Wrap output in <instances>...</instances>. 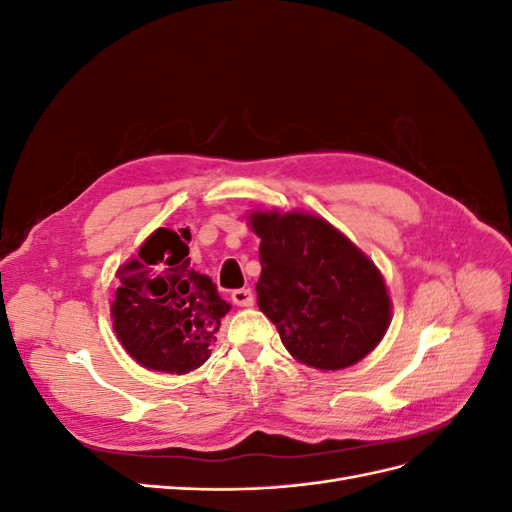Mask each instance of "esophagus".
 Returning <instances> with one entry per match:
<instances>
[{"label": "esophagus", "mask_w": 512, "mask_h": 512, "mask_svg": "<svg viewBox=\"0 0 512 512\" xmlns=\"http://www.w3.org/2000/svg\"><path fill=\"white\" fill-rule=\"evenodd\" d=\"M232 301H235V305L239 307H250L254 305V292L250 288H239L232 292Z\"/></svg>", "instance_id": "obj_1"}]
</instances>
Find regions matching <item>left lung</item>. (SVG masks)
<instances>
[{"label": "left lung", "mask_w": 512, "mask_h": 512, "mask_svg": "<svg viewBox=\"0 0 512 512\" xmlns=\"http://www.w3.org/2000/svg\"><path fill=\"white\" fill-rule=\"evenodd\" d=\"M258 307L294 359L324 371L354 365L391 322L384 280L359 247L316 215L254 211Z\"/></svg>", "instance_id": "8db88e82"}]
</instances>
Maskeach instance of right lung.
Instances as JSON below:
<instances>
[{
	"instance_id": "obj_1",
	"label": "right lung",
	"mask_w": 512,
	"mask_h": 512,
	"mask_svg": "<svg viewBox=\"0 0 512 512\" xmlns=\"http://www.w3.org/2000/svg\"><path fill=\"white\" fill-rule=\"evenodd\" d=\"M188 241V228H158L117 271L113 329L132 359L151 371L188 374L203 365L230 309L211 277L190 267Z\"/></svg>"
}]
</instances>
